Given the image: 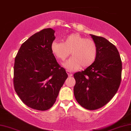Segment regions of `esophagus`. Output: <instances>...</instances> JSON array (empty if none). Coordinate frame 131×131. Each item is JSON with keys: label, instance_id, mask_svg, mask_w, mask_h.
Returning a JSON list of instances; mask_svg holds the SVG:
<instances>
[{"label": "esophagus", "instance_id": "1", "mask_svg": "<svg viewBox=\"0 0 131 131\" xmlns=\"http://www.w3.org/2000/svg\"><path fill=\"white\" fill-rule=\"evenodd\" d=\"M67 74H68V77H71V76L72 75V74L71 73V72H70V71H67Z\"/></svg>", "mask_w": 131, "mask_h": 131}]
</instances>
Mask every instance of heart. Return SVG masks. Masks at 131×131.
Returning <instances> with one entry per match:
<instances>
[{"mask_svg": "<svg viewBox=\"0 0 131 131\" xmlns=\"http://www.w3.org/2000/svg\"><path fill=\"white\" fill-rule=\"evenodd\" d=\"M52 53L56 57L64 61L71 53V58L63 64L70 71H75L81 66L86 68L95 61L97 47L95 42L86 39L78 33H72L63 40V43L54 40L51 45Z\"/></svg>", "mask_w": 131, "mask_h": 131, "instance_id": "b5f03b06", "label": "heart"}]
</instances>
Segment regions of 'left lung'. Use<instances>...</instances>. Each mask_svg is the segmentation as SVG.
Instances as JSON below:
<instances>
[{
	"label": "left lung",
	"instance_id": "8db88e82",
	"mask_svg": "<svg viewBox=\"0 0 131 131\" xmlns=\"http://www.w3.org/2000/svg\"><path fill=\"white\" fill-rule=\"evenodd\" d=\"M97 47L94 63L74 74V94L85 109L101 108L117 92L121 81L122 61L116 47L105 38L90 35Z\"/></svg>",
	"mask_w": 131,
	"mask_h": 131
}]
</instances>
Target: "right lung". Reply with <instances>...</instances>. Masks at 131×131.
I'll list each match as a JSON object with an SVG mask.
<instances>
[{
  "label": "right lung",
  "mask_w": 131,
  "mask_h": 131,
  "mask_svg": "<svg viewBox=\"0 0 131 131\" xmlns=\"http://www.w3.org/2000/svg\"><path fill=\"white\" fill-rule=\"evenodd\" d=\"M54 33L47 28L35 33L22 44L15 58V91L24 104L36 110L53 105L68 77L51 50Z\"/></svg>",
  "instance_id": "1"
}]
</instances>
